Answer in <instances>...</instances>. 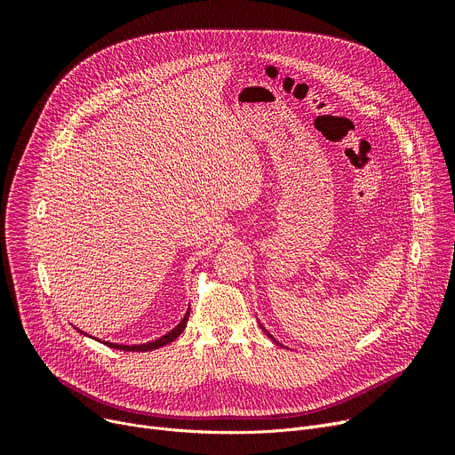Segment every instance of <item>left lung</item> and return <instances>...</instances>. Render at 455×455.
<instances>
[{"label": "left lung", "instance_id": "8db88e82", "mask_svg": "<svg viewBox=\"0 0 455 455\" xmlns=\"http://www.w3.org/2000/svg\"><path fill=\"white\" fill-rule=\"evenodd\" d=\"M266 331H267V330H266ZM267 336H269V338H273V336H271V333H269V331H267Z\"/></svg>", "mask_w": 455, "mask_h": 455}]
</instances>
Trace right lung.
Listing matches in <instances>:
<instances>
[{
  "label": "right lung",
  "mask_w": 455,
  "mask_h": 455,
  "mask_svg": "<svg viewBox=\"0 0 455 455\" xmlns=\"http://www.w3.org/2000/svg\"><path fill=\"white\" fill-rule=\"evenodd\" d=\"M188 317H189V309L186 312V315H184V319L179 323V326H175L170 333H165V336H162V338H158L156 341H151V343H146V345H116V343H108V341H105V345L107 347H110V348H117V350H134V352H148V350H155V348H160V347H164V345H167V343H172V341H175L180 333H182V330L186 328V324H188ZM81 331V330H79ZM81 333H84V331H81ZM86 336V333H84Z\"/></svg>",
  "instance_id": "right-lung-1"
}]
</instances>
